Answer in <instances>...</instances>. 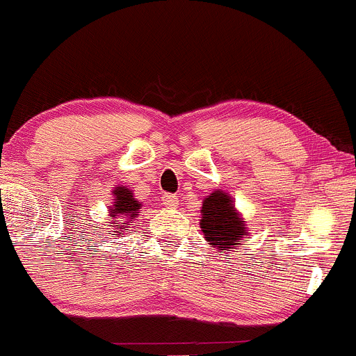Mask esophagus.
Listing matches in <instances>:
<instances>
[{
    "mask_svg": "<svg viewBox=\"0 0 356 356\" xmlns=\"http://www.w3.org/2000/svg\"><path fill=\"white\" fill-rule=\"evenodd\" d=\"M162 201H163V206L169 209H175L179 206V197L175 196V194H163Z\"/></svg>",
    "mask_w": 356,
    "mask_h": 356,
    "instance_id": "esophagus-1",
    "label": "esophagus"
}]
</instances>
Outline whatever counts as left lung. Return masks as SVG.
<instances>
[{
    "label": "left lung",
    "mask_w": 356,
    "mask_h": 356,
    "mask_svg": "<svg viewBox=\"0 0 356 356\" xmlns=\"http://www.w3.org/2000/svg\"><path fill=\"white\" fill-rule=\"evenodd\" d=\"M199 226L206 241L220 253L233 252V248L248 236V226L235 208V201L221 189L213 191L204 197Z\"/></svg>",
    "instance_id": "obj_1"
}]
</instances>
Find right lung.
Returning <instances> with one entry per match:
<instances>
[{
	"mask_svg": "<svg viewBox=\"0 0 356 356\" xmlns=\"http://www.w3.org/2000/svg\"><path fill=\"white\" fill-rule=\"evenodd\" d=\"M111 194L113 204L108 206L109 216H111V220H109L111 225L109 226H113V229H116V233L121 236V232H124L134 222V220L138 218L142 202L135 197L130 187L127 186H116L111 191Z\"/></svg>",
	"mask_w": 356,
	"mask_h": 356,
	"instance_id": "obj_1",
	"label": "right lung"
}]
</instances>
